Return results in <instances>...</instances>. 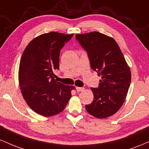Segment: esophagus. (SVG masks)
<instances>
[{
  "mask_svg": "<svg viewBox=\"0 0 149 149\" xmlns=\"http://www.w3.org/2000/svg\"><path fill=\"white\" fill-rule=\"evenodd\" d=\"M76 91L78 92H82V91H84V89H85V88H83V87H76Z\"/></svg>",
  "mask_w": 149,
  "mask_h": 149,
  "instance_id": "esophagus-1",
  "label": "esophagus"
}]
</instances>
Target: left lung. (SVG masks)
I'll use <instances>...</instances> for the list:
<instances>
[{
	"mask_svg": "<svg viewBox=\"0 0 149 149\" xmlns=\"http://www.w3.org/2000/svg\"><path fill=\"white\" fill-rule=\"evenodd\" d=\"M76 38L87 52L92 69L101 75L99 87L91 88L94 100L86 110L98 119L109 117L124 103L131 82L130 67L112 37L96 31L76 34Z\"/></svg>",
	"mask_w": 149,
	"mask_h": 149,
	"instance_id": "obj_1",
	"label": "left lung"
}]
</instances>
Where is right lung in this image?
<instances>
[{"mask_svg":"<svg viewBox=\"0 0 149 149\" xmlns=\"http://www.w3.org/2000/svg\"><path fill=\"white\" fill-rule=\"evenodd\" d=\"M73 34L50 32L35 37L25 48L19 69L21 94L28 106L37 114L51 116L64 110L73 86L55 79L59 69L60 52Z\"/></svg>","mask_w":149,"mask_h":149,"instance_id":"obj_1","label":"right lung"}]
</instances>
